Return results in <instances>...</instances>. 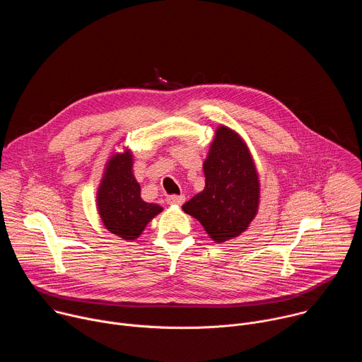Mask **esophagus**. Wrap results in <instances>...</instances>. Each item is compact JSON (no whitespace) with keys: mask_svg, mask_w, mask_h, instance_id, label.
I'll use <instances>...</instances> for the list:
<instances>
[{"mask_svg":"<svg viewBox=\"0 0 362 362\" xmlns=\"http://www.w3.org/2000/svg\"><path fill=\"white\" fill-rule=\"evenodd\" d=\"M166 202L169 204H182L185 202V194H169L166 197Z\"/></svg>","mask_w":362,"mask_h":362,"instance_id":"34e87169","label":"esophagus"}]
</instances>
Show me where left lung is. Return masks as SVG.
Wrapping results in <instances>:
<instances>
[{"instance_id":"1","label":"left lung","mask_w":362,"mask_h":362,"mask_svg":"<svg viewBox=\"0 0 362 362\" xmlns=\"http://www.w3.org/2000/svg\"><path fill=\"white\" fill-rule=\"evenodd\" d=\"M204 189L182 209L196 218L218 243L239 236L259 204V180L242 139L222 126L203 163Z\"/></svg>"}]
</instances>
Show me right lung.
Listing matches in <instances>:
<instances>
[{
	"label": "right lung",
	"instance_id": "obj_1",
	"mask_svg": "<svg viewBox=\"0 0 362 362\" xmlns=\"http://www.w3.org/2000/svg\"><path fill=\"white\" fill-rule=\"evenodd\" d=\"M132 169L133 159L129 151L116 154L107 163L97 193L103 223L126 240L139 238L146 225L162 212L159 204L147 203L140 197V186Z\"/></svg>",
	"mask_w": 362,
	"mask_h": 362
}]
</instances>
